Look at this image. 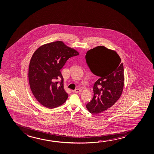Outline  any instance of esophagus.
<instances>
[{
	"label": "esophagus",
	"instance_id": "1",
	"mask_svg": "<svg viewBox=\"0 0 154 154\" xmlns=\"http://www.w3.org/2000/svg\"><path fill=\"white\" fill-rule=\"evenodd\" d=\"M81 91V90L79 89H76L74 90H72V92L74 93H79V92H80Z\"/></svg>",
	"mask_w": 154,
	"mask_h": 154
}]
</instances>
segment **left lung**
Segmentation results:
<instances>
[{"mask_svg":"<svg viewBox=\"0 0 154 154\" xmlns=\"http://www.w3.org/2000/svg\"><path fill=\"white\" fill-rule=\"evenodd\" d=\"M85 59L90 70L99 77L94 85L92 100L86 107L90 112L98 114L110 108L121 96L124 85L123 64L115 51L104 46L88 51Z\"/></svg>","mask_w":154,"mask_h":154,"instance_id":"1","label":"left lung"}]
</instances>
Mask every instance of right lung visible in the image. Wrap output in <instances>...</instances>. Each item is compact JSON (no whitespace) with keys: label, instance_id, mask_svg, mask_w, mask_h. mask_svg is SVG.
I'll return each mask as SVG.
<instances>
[{"label":"right lung","instance_id":"right-lung-1","mask_svg":"<svg viewBox=\"0 0 154 154\" xmlns=\"http://www.w3.org/2000/svg\"><path fill=\"white\" fill-rule=\"evenodd\" d=\"M79 55L75 49L62 41L42 45L33 53L29 67V81L37 101L47 108L57 107L66 101L68 94L64 88L60 70L69 58ZM61 78L59 83L57 80Z\"/></svg>","mask_w":154,"mask_h":154}]
</instances>
